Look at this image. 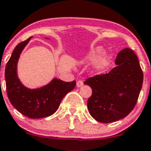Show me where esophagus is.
Here are the masks:
<instances>
[{"instance_id": "1", "label": "esophagus", "mask_w": 151, "mask_h": 151, "mask_svg": "<svg viewBox=\"0 0 151 151\" xmlns=\"http://www.w3.org/2000/svg\"><path fill=\"white\" fill-rule=\"evenodd\" d=\"M83 86V82L82 80H79L77 82V87H81Z\"/></svg>"}]
</instances>
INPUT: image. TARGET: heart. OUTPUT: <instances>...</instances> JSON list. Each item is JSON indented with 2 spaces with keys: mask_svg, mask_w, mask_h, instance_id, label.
Segmentation results:
<instances>
[{
  "mask_svg": "<svg viewBox=\"0 0 151 151\" xmlns=\"http://www.w3.org/2000/svg\"><path fill=\"white\" fill-rule=\"evenodd\" d=\"M104 51L105 50L104 47L97 46L93 47L82 59L83 63H91L95 60L91 66V69L93 72L96 74H101L104 73L107 71L112 65L113 56L109 53H105L102 55Z\"/></svg>",
  "mask_w": 151,
  "mask_h": 151,
  "instance_id": "1",
  "label": "heart"
}]
</instances>
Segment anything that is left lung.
<instances>
[{
  "label": "left lung",
  "instance_id": "left-lung-1",
  "mask_svg": "<svg viewBox=\"0 0 151 151\" xmlns=\"http://www.w3.org/2000/svg\"><path fill=\"white\" fill-rule=\"evenodd\" d=\"M115 65L108 74L90 77L84 83L92 90L87 101L88 112L101 123L117 122L129 115L142 87L143 73L133 50H122Z\"/></svg>",
  "mask_w": 151,
  "mask_h": 151
}]
</instances>
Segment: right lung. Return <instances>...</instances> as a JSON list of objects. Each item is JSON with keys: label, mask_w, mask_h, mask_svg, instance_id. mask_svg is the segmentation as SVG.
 I'll use <instances>...</instances> for the list:
<instances>
[{"label": "right lung", "mask_w": 151, "mask_h": 151, "mask_svg": "<svg viewBox=\"0 0 151 151\" xmlns=\"http://www.w3.org/2000/svg\"><path fill=\"white\" fill-rule=\"evenodd\" d=\"M31 38L15 47L6 65V92L12 105L22 115L30 118H45L56 112L63 98L74 88L76 81L65 82L55 77L40 88H29L25 86L18 78L17 67L21 53Z\"/></svg>", "instance_id": "1"}]
</instances>
